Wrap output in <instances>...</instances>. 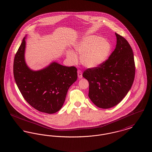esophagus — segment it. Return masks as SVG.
<instances>
[{
    "instance_id": "1",
    "label": "esophagus",
    "mask_w": 152,
    "mask_h": 152,
    "mask_svg": "<svg viewBox=\"0 0 152 152\" xmlns=\"http://www.w3.org/2000/svg\"><path fill=\"white\" fill-rule=\"evenodd\" d=\"M77 76H78V77L79 79H81L83 77V75H82V72L80 70H77Z\"/></svg>"
}]
</instances>
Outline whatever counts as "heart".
Masks as SVG:
<instances>
[{
	"mask_svg": "<svg viewBox=\"0 0 152 152\" xmlns=\"http://www.w3.org/2000/svg\"><path fill=\"white\" fill-rule=\"evenodd\" d=\"M76 49L81 54L80 61L84 66L95 68L101 65L107 58L112 46L101 37L88 36L76 45ZM68 55L74 60L76 59L75 54L72 51H69Z\"/></svg>",
	"mask_w": 152,
	"mask_h": 152,
	"instance_id": "heart-1",
	"label": "heart"
}]
</instances>
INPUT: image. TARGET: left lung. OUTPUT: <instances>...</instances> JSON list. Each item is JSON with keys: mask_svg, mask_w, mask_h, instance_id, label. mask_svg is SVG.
Instances as JSON below:
<instances>
[{"mask_svg": "<svg viewBox=\"0 0 152 152\" xmlns=\"http://www.w3.org/2000/svg\"><path fill=\"white\" fill-rule=\"evenodd\" d=\"M115 50L98 66L84 70L83 76L89 83L88 96L98 107L108 109L120 103L134 80L135 65L132 50L127 40L115 33Z\"/></svg>", "mask_w": 152, "mask_h": 152, "instance_id": "left-lung-1", "label": "left lung"}]
</instances>
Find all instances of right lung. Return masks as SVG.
<instances>
[{
    "instance_id": "right-lung-1",
    "label": "right lung",
    "mask_w": 152,
    "mask_h": 152,
    "mask_svg": "<svg viewBox=\"0 0 152 152\" xmlns=\"http://www.w3.org/2000/svg\"><path fill=\"white\" fill-rule=\"evenodd\" d=\"M25 37L14 57V77L25 101L39 112L52 114L64 104L68 90L77 78V68L53 62L39 71L31 70L24 59Z\"/></svg>"
}]
</instances>
